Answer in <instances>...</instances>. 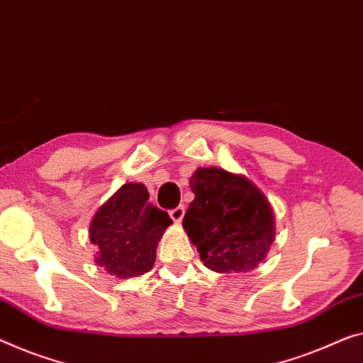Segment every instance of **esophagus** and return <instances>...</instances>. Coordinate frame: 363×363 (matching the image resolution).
I'll list each match as a JSON object with an SVG mask.
<instances>
[{
    "label": "esophagus",
    "instance_id": "obj_1",
    "mask_svg": "<svg viewBox=\"0 0 363 363\" xmlns=\"http://www.w3.org/2000/svg\"><path fill=\"white\" fill-rule=\"evenodd\" d=\"M184 213H186V208H184V205H179V207H176V208L171 210L169 216L172 218V221L179 223V221L184 218Z\"/></svg>",
    "mask_w": 363,
    "mask_h": 363
}]
</instances>
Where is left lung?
I'll return each mask as SVG.
<instances>
[{"instance_id":"obj_1","label":"left lung","mask_w":363,"mask_h":363,"mask_svg":"<svg viewBox=\"0 0 363 363\" xmlns=\"http://www.w3.org/2000/svg\"><path fill=\"white\" fill-rule=\"evenodd\" d=\"M191 189L196 199L182 226L203 266L220 274L256 269L275 238L272 207L261 189L221 167H199Z\"/></svg>"}]
</instances>
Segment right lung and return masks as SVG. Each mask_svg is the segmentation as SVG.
<instances>
[{"mask_svg": "<svg viewBox=\"0 0 363 363\" xmlns=\"http://www.w3.org/2000/svg\"><path fill=\"white\" fill-rule=\"evenodd\" d=\"M148 199L143 184L128 182L96 212L89 240L97 247L96 264L107 274L130 279L153 269L156 246L172 220Z\"/></svg>", "mask_w": 363, "mask_h": 363, "instance_id": "1", "label": "right lung"}]
</instances>
